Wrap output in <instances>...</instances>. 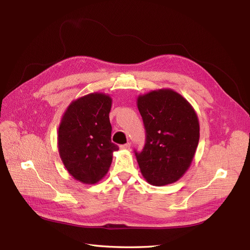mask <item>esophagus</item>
I'll return each instance as SVG.
<instances>
[{
	"instance_id": "34e87169",
	"label": "esophagus",
	"mask_w": 250,
	"mask_h": 250,
	"mask_svg": "<svg viewBox=\"0 0 250 250\" xmlns=\"http://www.w3.org/2000/svg\"><path fill=\"white\" fill-rule=\"evenodd\" d=\"M120 147H121V149L128 150V149H130V144L129 143H126V144H124V145H121Z\"/></svg>"
}]
</instances>
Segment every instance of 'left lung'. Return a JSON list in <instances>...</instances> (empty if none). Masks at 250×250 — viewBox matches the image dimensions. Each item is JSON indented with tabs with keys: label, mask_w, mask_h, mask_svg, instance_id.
I'll return each instance as SVG.
<instances>
[{
	"label": "left lung",
	"mask_w": 250,
	"mask_h": 250,
	"mask_svg": "<svg viewBox=\"0 0 250 250\" xmlns=\"http://www.w3.org/2000/svg\"><path fill=\"white\" fill-rule=\"evenodd\" d=\"M138 108L146 130L141 152L134 151L149 184L177 181L190 167L199 142V122L192 105L172 89L139 96Z\"/></svg>",
	"instance_id": "8db88e82"
}]
</instances>
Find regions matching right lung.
Returning a JSON list of instances; mask_svg holds the SVG:
<instances>
[{
  "label": "right lung",
  "mask_w": 250,
  "mask_h": 250,
  "mask_svg": "<svg viewBox=\"0 0 250 250\" xmlns=\"http://www.w3.org/2000/svg\"><path fill=\"white\" fill-rule=\"evenodd\" d=\"M111 98L93 93L73 101L58 128V151L65 169L81 183L102 179L118 145L111 142L109 111Z\"/></svg>",
  "instance_id": "obj_1"
}]
</instances>
